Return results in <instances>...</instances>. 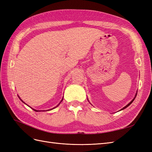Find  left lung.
<instances>
[{"instance_id": "1", "label": "left lung", "mask_w": 152, "mask_h": 152, "mask_svg": "<svg viewBox=\"0 0 152 152\" xmlns=\"http://www.w3.org/2000/svg\"><path fill=\"white\" fill-rule=\"evenodd\" d=\"M136 96H137V95H135V96H134V99H133V101H131V102H130L129 103V104H127V106H125V107H124V108H122L121 110H124V109H125V108H127V106H129V105H130V104H131V103L133 102V101H134V99H135V98H136Z\"/></svg>"}]
</instances>
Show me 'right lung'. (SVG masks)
Instances as JSON below:
<instances>
[{"instance_id":"right-lung-1","label":"right lung","mask_w":152,"mask_h":152,"mask_svg":"<svg viewBox=\"0 0 152 152\" xmlns=\"http://www.w3.org/2000/svg\"><path fill=\"white\" fill-rule=\"evenodd\" d=\"M62 101H63V99H62ZM59 104H60V103H59ZM59 104H58V105H59ZM58 105H57V106H58ZM57 106H56V107H57ZM33 110H34V109H33ZM34 110L36 111V112H38V110Z\"/></svg>"}]
</instances>
